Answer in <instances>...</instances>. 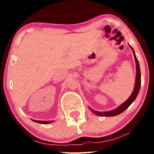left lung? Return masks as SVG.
<instances>
[{
  "mask_svg": "<svg viewBox=\"0 0 154 154\" xmlns=\"http://www.w3.org/2000/svg\"><path fill=\"white\" fill-rule=\"evenodd\" d=\"M130 48H131L132 51H133V54H134V56H135V63H136V79H135V88H134L133 92H132V93L130 96V98H129L126 101L124 102V103L122 104H121L119 107H117L116 109H114V110H111L109 111H105V112H103V111L100 112V111L93 110V109H92L90 108L91 110L93 111L95 114H96V115L101 116H114L118 115V114H121V113H122L123 111H125L130 105H131L132 102L135 100L137 94H138L140 88V84H141L140 69L138 60L137 59V57H136L135 51H134L133 48H132L131 46H130Z\"/></svg>",
  "mask_w": 154,
  "mask_h": 154,
  "instance_id": "1",
  "label": "left lung"
}]
</instances>
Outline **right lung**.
Segmentation results:
<instances>
[{
    "instance_id": "1",
    "label": "right lung",
    "mask_w": 154,
    "mask_h": 154,
    "mask_svg": "<svg viewBox=\"0 0 154 154\" xmlns=\"http://www.w3.org/2000/svg\"><path fill=\"white\" fill-rule=\"evenodd\" d=\"M33 122H38V123H40V124H45V125H46V124H49V123H51L53 122L54 121H38V120H34V119H32Z\"/></svg>"
}]
</instances>
